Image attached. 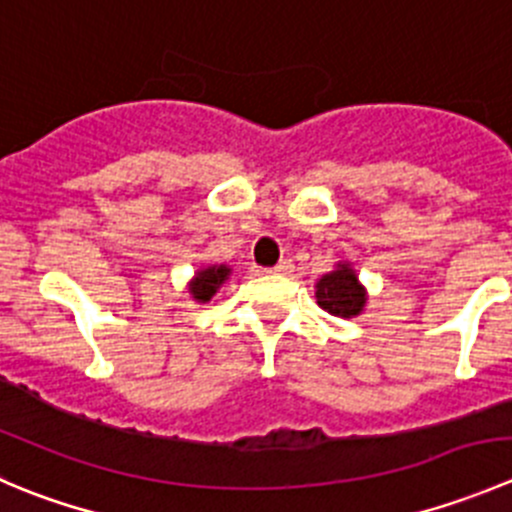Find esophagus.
I'll list each match as a JSON object with an SVG mask.
<instances>
[{
	"instance_id": "esophagus-1",
	"label": "esophagus",
	"mask_w": 512,
	"mask_h": 512,
	"mask_svg": "<svg viewBox=\"0 0 512 512\" xmlns=\"http://www.w3.org/2000/svg\"><path fill=\"white\" fill-rule=\"evenodd\" d=\"M295 270V265H292V260H280L275 265V272L277 275H290V272Z\"/></svg>"
}]
</instances>
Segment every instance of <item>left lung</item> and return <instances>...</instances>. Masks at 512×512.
Segmentation results:
<instances>
[{"label": "left lung", "mask_w": 512, "mask_h": 512, "mask_svg": "<svg viewBox=\"0 0 512 512\" xmlns=\"http://www.w3.org/2000/svg\"><path fill=\"white\" fill-rule=\"evenodd\" d=\"M315 300L325 312L335 317L362 315L367 305V290L357 277L352 262H337V267L315 282Z\"/></svg>", "instance_id": "1"}]
</instances>
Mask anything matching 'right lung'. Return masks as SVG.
Here are the masks:
<instances>
[{
	"instance_id": "add662e5",
	"label": "right lung",
	"mask_w": 512,
	"mask_h": 512,
	"mask_svg": "<svg viewBox=\"0 0 512 512\" xmlns=\"http://www.w3.org/2000/svg\"><path fill=\"white\" fill-rule=\"evenodd\" d=\"M230 275V265H205L192 275L190 282H187V292H190L192 300L205 305V302H210L212 297L217 295V290L230 280Z\"/></svg>"
}]
</instances>
